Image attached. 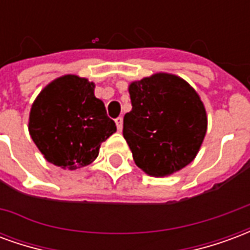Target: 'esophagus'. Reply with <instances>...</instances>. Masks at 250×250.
<instances>
[{
    "label": "esophagus",
    "mask_w": 250,
    "mask_h": 250,
    "mask_svg": "<svg viewBox=\"0 0 250 250\" xmlns=\"http://www.w3.org/2000/svg\"><path fill=\"white\" fill-rule=\"evenodd\" d=\"M115 123H116L118 130L122 131V128H123V118H122V116H118V118L115 119Z\"/></svg>",
    "instance_id": "34e87169"
}]
</instances>
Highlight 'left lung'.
<instances>
[{
    "label": "left lung",
    "instance_id": "1",
    "mask_svg": "<svg viewBox=\"0 0 250 250\" xmlns=\"http://www.w3.org/2000/svg\"><path fill=\"white\" fill-rule=\"evenodd\" d=\"M128 92L132 109L125 115L123 136L136 166L152 177L188 166L208 127L198 93L184 79L168 73L131 83Z\"/></svg>",
    "mask_w": 250,
    "mask_h": 250
}]
</instances>
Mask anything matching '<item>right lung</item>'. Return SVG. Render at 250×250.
Segmentation results:
<instances>
[{
    "instance_id": "1",
    "label": "right lung",
    "mask_w": 250,
    "mask_h": 250,
    "mask_svg": "<svg viewBox=\"0 0 250 250\" xmlns=\"http://www.w3.org/2000/svg\"><path fill=\"white\" fill-rule=\"evenodd\" d=\"M93 88L87 79L66 75L48 84L35 100L29 134L48 162L65 170L84 167L116 131Z\"/></svg>"
}]
</instances>
